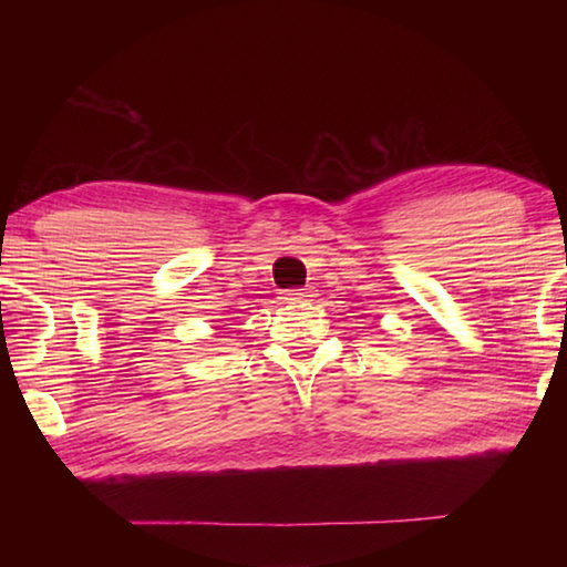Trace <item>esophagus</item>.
<instances>
[{"label":"esophagus","mask_w":567,"mask_h":567,"mask_svg":"<svg viewBox=\"0 0 567 567\" xmlns=\"http://www.w3.org/2000/svg\"><path fill=\"white\" fill-rule=\"evenodd\" d=\"M310 297H315V287H295V290H287L285 292V300L287 302H307Z\"/></svg>","instance_id":"1"}]
</instances>
